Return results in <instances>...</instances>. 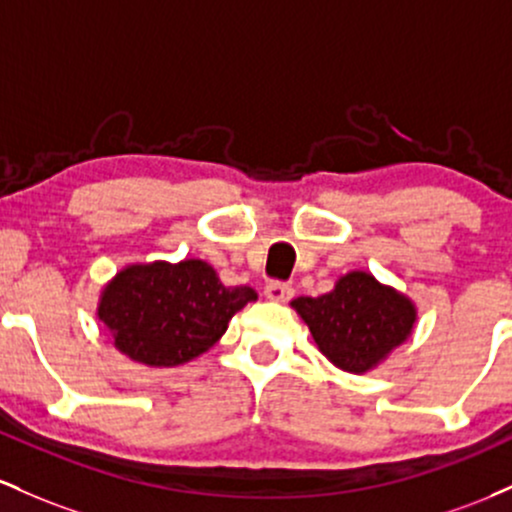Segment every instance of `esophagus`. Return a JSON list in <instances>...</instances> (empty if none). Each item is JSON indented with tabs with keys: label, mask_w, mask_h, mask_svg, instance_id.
<instances>
[{
	"label": "esophagus",
	"mask_w": 512,
	"mask_h": 512,
	"mask_svg": "<svg viewBox=\"0 0 512 512\" xmlns=\"http://www.w3.org/2000/svg\"><path fill=\"white\" fill-rule=\"evenodd\" d=\"M263 292H266L268 300H273V302H287L292 295H295L292 285L280 283V280H273V283H268L266 290H263Z\"/></svg>",
	"instance_id": "obj_1"
}]
</instances>
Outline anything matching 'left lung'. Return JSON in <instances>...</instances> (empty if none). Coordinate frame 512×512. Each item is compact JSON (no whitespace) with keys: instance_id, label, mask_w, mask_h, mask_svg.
Instances as JSON below:
<instances>
[{"instance_id":"8db88e82","label":"left lung","mask_w":512,"mask_h":512,"mask_svg":"<svg viewBox=\"0 0 512 512\" xmlns=\"http://www.w3.org/2000/svg\"><path fill=\"white\" fill-rule=\"evenodd\" d=\"M295 312L333 365L363 375L375 370L416 326V304L375 275L350 271L321 297H297Z\"/></svg>"}]
</instances>
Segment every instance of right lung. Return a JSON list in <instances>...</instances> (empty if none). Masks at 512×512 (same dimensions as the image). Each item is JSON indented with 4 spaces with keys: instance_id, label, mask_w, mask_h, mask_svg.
I'll return each instance as SVG.
<instances>
[{
    "instance_id": "add662e5",
    "label": "right lung",
    "mask_w": 512,
    "mask_h": 512,
    "mask_svg": "<svg viewBox=\"0 0 512 512\" xmlns=\"http://www.w3.org/2000/svg\"><path fill=\"white\" fill-rule=\"evenodd\" d=\"M256 297L249 285H222L200 258L132 263L103 287L96 317L130 360L174 367L215 346L229 319Z\"/></svg>"
}]
</instances>
